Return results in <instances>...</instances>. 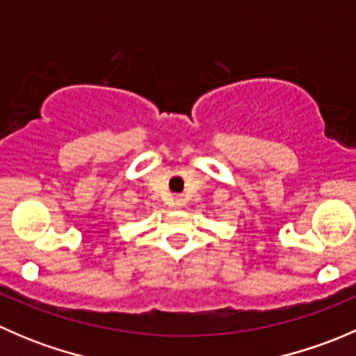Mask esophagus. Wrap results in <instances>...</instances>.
<instances>
[{
	"mask_svg": "<svg viewBox=\"0 0 356 356\" xmlns=\"http://www.w3.org/2000/svg\"><path fill=\"white\" fill-rule=\"evenodd\" d=\"M175 204H177V207H182V204H184V200H181V198H175Z\"/></svg>",
	"mask_w": 356,
	"mask_h": 356,
	"instance_id": "obj_1",
	"label": "esophagus"
}]
</instances>
